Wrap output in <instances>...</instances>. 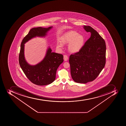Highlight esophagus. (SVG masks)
I'll return each instance as SVG.
<instances>
[{
	"label": "esophagus",
	"instance_id": "34e87169",
	"mask_svg": "<svg viewBox=\"0 0 126 126\" xmlns=\"http://www.w3.org/2000/svg\"><path fill=\"white\" fill-rule=\"evenodd\" d=\"M63 59L64 61H65V62L66 61H67L68 59V57L67 56H66V55H64Z\"/></svg>",
	"mask_w": 126,
	"mask_h": 126
}]
</instances>
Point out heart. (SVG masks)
<instances>
[{
    "label": "heart",
    "mask_w": 126,
    "mask_h": 126,
    "mask_svg": "<svg viewBox=\"0 0 126 126\" xmlns=\"http://www.w3.org/2000/svg\"><path fill=\"white\" fill-rule=\"evenodd\" d=\"M61 43L57 44V48L62 49L63 45L69 44L68 46V50L70 52L75 53L81 49L84 43L85 38L83 35H79L77 32L71 31L64 33L61 37Z\"/></svg>",
    "instance_id": "b5f03b06"
}]
</instances>
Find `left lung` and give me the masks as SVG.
<instances>
[{
	"instance_id": "8db88e82",
	"label": "left lung",
	"mask_w": 126,
	"mask_h": 126,
	"mask_svg": "<svg viewBox=\"0 0 126 126\" xmlns=\"http://www.w3.org/2000/svg\"><path fill=\"white\" fill-rule=\"evenodd\" d=\"M90 37L78 52L70 56V73L75 82L86 83L100 74L106 63V45L104 39L90 26H83Z\"/></svg>"
}]
</instances>
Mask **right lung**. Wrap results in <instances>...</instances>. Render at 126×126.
<instances>
[{"label":"right lung","mask_w":126,"mask_h":126,"mask_svg":"<svg viewBox=\"0 0 126 126\" xmlns=\"http://www.w3.org/2000/svg\"><path fill=\"white\" fill-rule=\"evenodd\" d=\"M52 27L33 28L21 43L19 56V64L28 79L37 85H47L55 80L57 70L63 62V56L61 54L52 52V50L49 47L43 60L35 65H31L25 60L24 44L33 38L45 37Z\"/></svg>","instance_id":"1"}]
</instances>
